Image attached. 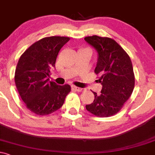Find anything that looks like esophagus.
Returning <instances> with one entry per match:
<instances>
[{
  "mask_svg": "<svg viewBox=\"0 0 155 155\" xmlns=\"http://www.w3.org/2000/svg\"><path fill=\"white\" fill-rule=\"evenodd\" d=\"M73 88H74V89H75L76 91H83L84 90V89H82V88L77 87V86H73Z\"/></svg>",
  "mask_w": 155,
  "mask_h": 155,
  "instance_id": "34e87169",
  "label": "esophagus"
}]
</instances>
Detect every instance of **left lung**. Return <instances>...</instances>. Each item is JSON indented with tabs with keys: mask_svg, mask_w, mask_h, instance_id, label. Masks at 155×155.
I'll list each match as a JSON object with an SVG mask.
<instances>
[{
	"mask_svg": "<svg viewBox=\"0 0 155 155\" xmlns=\"http://www.w3.org/2000/svg\"><path fill=\"white\" fill-rule=\"evenodd\" d=\"M97 51L94 72L103 86L101 93L93 91L94 100L86 109L97 117H110L122 109L134 87V74L129 54L109 38L89 36L84 38Z\"/></svg>",
	"mask_w": 155,
	"mask_h": 155,
	"instance_id": "1",
	"label": "left lung"
}]
</instances>
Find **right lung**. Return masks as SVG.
Returning <instances> with one entry per match:
<instances>
[{
    "label": "right lung",
    "instance_id": "obj_1",
    "mask_svg": "<svg viewBox=\"0 0 155 155\" xmlns=\"http://www.w3.org/2000/svg\"><path fill=\"white\" fill-rule=\"evenodd\" d=\"M70 38L51 36L41 39L23 53L17 64L15 82L26 108L38 115L54 112L70 92L69 85L49 81L58 54Z\"/></svg>",
    "mask_w": 155,
    "mask_h": 155
}]
</instances>
